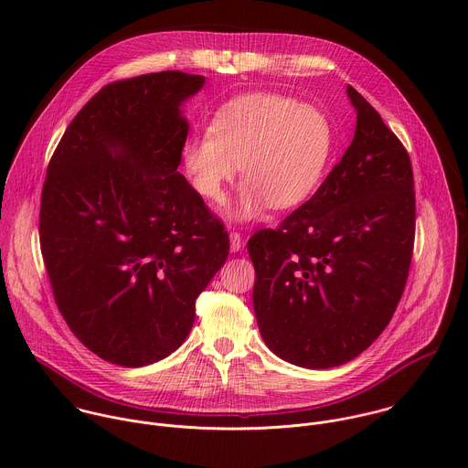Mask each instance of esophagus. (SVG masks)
Masks as SVG:
<instances>
[{
	"instance_id": "1",
	"label": "esophagus",
	"mask_w": 468,
	"mask_h": 468,
	"mask_svg": "<svg viewBox=\"0 0 468 468\" xmlns=\"http://www.w3.org/2000/svg\"><path fill=\"white\" fill-rule=\"evenodd\" d=\"M242 246H244L242 237L237 231H231L229 233V248H231V251H239Z\"/></svg>"
}]
</instances>
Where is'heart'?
I'll use <instances>...</instances> for the list:
<instances>
[{"instance_id": "heart-1", "label": "heart", "mask_w": 468, "mask_h": 468, "mask_svg": "<svg viewBox=\"0 0 468 468\" xmlns=\"http://www.w3.org/2000/svg\"><path fill=\"white\" fill-rule=\"evenodd\" d=\"M333 144L322 111L272 92L248 94L217 112L211 129L181 150L185 176L209 202H220L239 166L244 185L226 209L231 222H250L272 209H291L316 190Z\"/></svg>"}]
</instances>
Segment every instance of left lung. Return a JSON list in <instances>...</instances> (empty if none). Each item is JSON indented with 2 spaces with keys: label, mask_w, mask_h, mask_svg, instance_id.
Segmentation results:
<instances>
[{
  "label": "left lung",
  "mask_w": 468,
  "mask_h": 468,
  "mask_svg": "<svg viewBox=\"0 0 468 468\" xmlns=\"http://www.w3.org/2000/svg\"><path fill=\"white\" fill-rule=\"evenodd\" d=\"M354 141L309 202L248 240L264 345L303 368L365 352L402 298L415 240L411 161L378 111L346 89Z\"/></svg>",
  "instance_id": "left-lung-1"
}]
</instances>
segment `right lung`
Segmentation results:
<instances>
[{
	"mask_svg": "<svg viewBox=\"0 0 468 468\" xmlns=\"http://www.w3.org/2000/svg\"><path fill=\"white\" fill-rule=\"evenodd\" d=\"M204 76L157 72L103 87L49 161L40 250L60 314L98 357L137 368L186 339L229 237L177 172L186 100Z\"/></svg>",
	"mask_w": 468,
	"mask_h": 468,
	"instance_id": "1",
	"label": "right lung"
}]
</instances>
